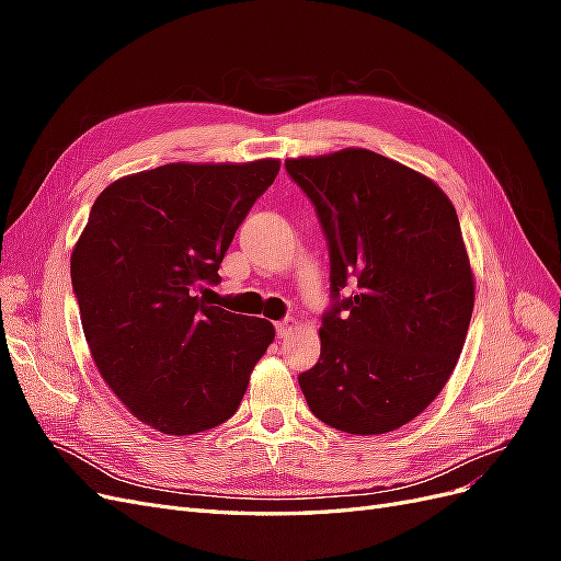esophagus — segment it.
I'll return each mask as SVG.
<instances>
[{
	"mask_svg": "<svg viewBox=\"0 0 561 561\" xmlns=\"http://www.w3.org/2000/svg\"><path fill=\"white\" fill-rule=\"evenodd\" d=\"M295 330H299V322H297V320H293V318H285V320L276 322V332H278V336H280V339L290 336Z\"/></svg>",
	"mask_w": 561,
	"mask_h": 561,
	"instance_id": "1",
	"label": "esophagus"
}]
</instances>
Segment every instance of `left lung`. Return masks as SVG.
<instances>
[{
	"instance_id": "8db88e82",
	"label": "left lung",
	"mask_w": 561,
	"mask_h": 561,
	"mask_svg": "<svg viewBox=\"0 0 561 561\" xmlns=\"http://www.w3.org/2000/svg\"><path fill=\"white\" fill-rule=\"evenodd\" d=\"M285 171L330 250L332 304L301 393L336 431H396L445 388L468 334L474 280L456 210L431 178L360 147L287 159Z\"/></svg>"
}]
</instances>
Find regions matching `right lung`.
I'll use <instances>...</instances> for the list:
<instances>
[{"mask_svg":"<svg viewBox=\"0 0 561 561\" xmlns=\"http://www.w3.org/2000/svg\"><path fill=\"white\" fill-rule=\"evenodd\" d=\"M280 161L165 163L112 182L72 250L81 328L105 383L165 435L225 423L274 342L264 318L210 307L203 287Z\"/></svg>","mask_w":561,"mask_h":561,"instance_id":"right-lung-1","label":"right lung"}]
</instances>
